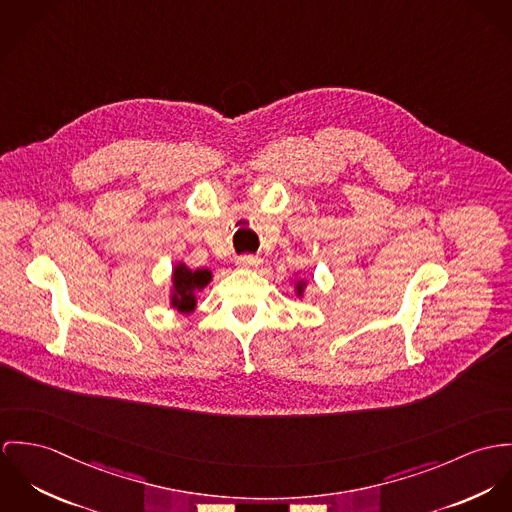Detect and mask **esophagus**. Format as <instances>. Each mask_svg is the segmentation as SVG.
I'll return each mask as SVG.
<instances>
[{
  "label": "esophagus",
  "instance_id": "obj_1",
  "mask_svg": "<svg viewBox=\"0 0 512 512\" xmlns=\"http://www.w3.org/2000/svg\"><path fill=\"white\" fill-rule=\"evenodd\" d=\"M235 263H237L239 267L249 269V267H257L261 261H259V257H255V255H239V257L235 259Z\"/></svg>",
  "mask_w": 512,
  "mask_h": 512
}]
</instances>
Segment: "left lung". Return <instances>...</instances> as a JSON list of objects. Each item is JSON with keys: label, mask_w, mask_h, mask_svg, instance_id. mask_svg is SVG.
Wrapping results in <instances>:
<instances>
[{"label": "left lung", "mask_w": 512, "mask_h": 512, "mask_svg": "<svg viewBox=\"0 0 512 512\" xmlns=\"http://www.w3.org/2000/svg\"><path fill=\"white\" fill-rule=\"evenodd\" d=\"M298 292H302V281L298 283Z\"/></svg>", "instance_id": "1"}]
</instances>
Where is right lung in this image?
I'll return each instance as SVG.
<instances>
[{"label":"right lung","instance_id":"1","mask_svg":"<svg viewBox=\"0 0 512 512\" xmlns=\"http://www.w3.org/2000/svg\"><path fill=\"white\" fill-rule=\"evenodd\" d=\"M174 294H172V306L178 312H192L196 306V298L194 292L204 288L206 284L210 283L212 273L208 269H198V271H190L184 265H178L174 269Z\"/></svg>","mask_w":512,"mask_h":512}]
</instances>
